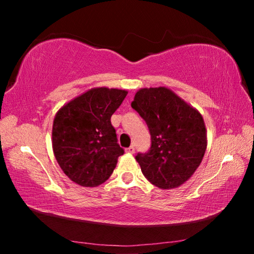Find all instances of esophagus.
<instances>
[{"mask_svg": "<svg viewBox=\"0 0 254 254\" xmlns=\"http://www.w3.org/2000/svg\"><path fill=\"white\" fill-rule=\"evenodd\" d=\"M126 151L127 152V153H134V151H135V149H134V147H133V145H131V147H128Z\"/></svg>", "mask_w": 254, "mask_h": 254, "instance_id": "1", "label": "esophagus"}]
</instances>
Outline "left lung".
Wrapping results in <instances>:
<instances>
[{
	"mask_svg": "<svg viewBox=\"0 0 254 254\" xmlns=\"http://www.w3.org/2000/svg\"><path fill=\"white\" fill-rule=\"evenodd\" d=\"M131 106L151 134L149 152L135 156L144 177L160 189L182 186L198 168L207 148L199 111L165 86L139 89Z\"/></svg>",
	"mask_w": 254,
	"mask_h": 254,
	"instance_id": "left-lung-1",
	"label": "left lung"
}]
</instances>
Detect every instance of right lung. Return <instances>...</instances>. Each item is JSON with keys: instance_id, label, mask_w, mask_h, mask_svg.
Segmentation results:
<instances>
[{"instance_id": "add662e5", "label": "right lung", "mask_w": 254, "mask_h": 254, "mask_svg": "<svg viewBox=\"0 0 254 254\" xmlns=\"http://www.w3.org/2000/svg\"><path fill=\"white\" fill-rule=\"evenodd\" d=\"M127 91L95 87L66 103L55 115L53 151L71 182L96 187L113 173L124 150L118 144L111 117Z\"/></svg>"}]
</instances>
